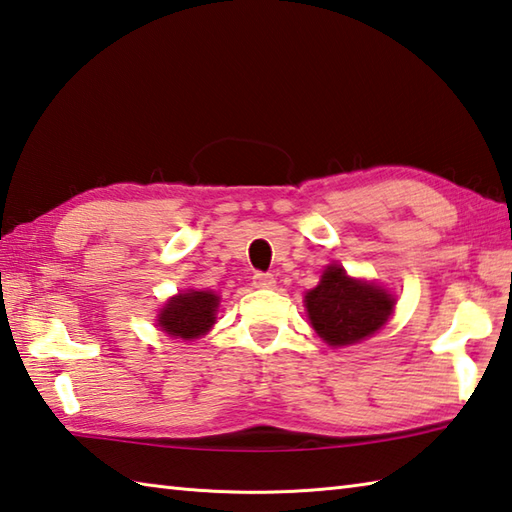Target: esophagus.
<instances>
[{"label":"esophagus","instance_id":"esophagus-1","mask_svg":"<svg viewBox=\"0 0 512 512\" xmlns=\"http://www.w3.org/2000/svg\"><path fill=\"white\" fill-rule=\"evenodd\" d=\"M252 283H254V287H258V289H269V287L276 285V278H274L272 274L256 272L254 278H252Z\"/></svg>","mask_w":512,"mask_h":512}]
</instances>
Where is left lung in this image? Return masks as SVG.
Listing matches in <instances>:
<instances>
[{
	"label": "left lung",
	"mask_w": 512,
	"mask_h": 512,
	"mask_svg": "<svg viewBox=\"0 0 512 512\" xmlns=\"http://www.w3.org/2000/svg\"><path fill=\"white\" fill-rule=\"evenodd\" d=\"M312 327L325 343L350 345L374 334L394 312V298L376 285L354 281L341 265H330L305 296Z\"/></svg>",
	"instance_id": "8db88e82"
}]
</instances>
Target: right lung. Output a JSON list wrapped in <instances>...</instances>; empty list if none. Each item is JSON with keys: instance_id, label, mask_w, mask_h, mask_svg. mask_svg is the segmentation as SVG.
Wrapping results in <instances>:
<instances>
[{"instance_id": "right-lung-1", "label": "right lung", "mask_w": 512, "mask_h": 512, "mask_svg": "<svg viewBox=\"0 0 512 512\" xmlns=\"http://www.w3.org/2000/svg\"><path fill=\"white\" fill-rule=\"evenodd\" d=\"M218 296L214 292L180 294L162 307L158 325L176 339H198L216 321Z\"/></svg>"}]
</instances>
